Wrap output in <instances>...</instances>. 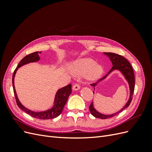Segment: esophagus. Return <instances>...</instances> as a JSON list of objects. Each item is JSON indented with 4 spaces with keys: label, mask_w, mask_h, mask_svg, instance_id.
<instances>
[{
    "label": "esophagus",
    "mask_w": 152,
    "mask_h": 152,
    "mask_svg": "<svg viewBox=\"0 0 152 152\" xmlns=\"http://www.w3.org/2000/svg\"><path fill=\"white\" fill-rule=\"evenodd\" d=\"M80 88V85L79 84H77V83L75 84L72 87V89L73 91H77V90H79Z\"/></svg>",
    "instance_id": "obj_1"
}]
</instances>
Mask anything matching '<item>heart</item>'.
Segmentation results:
<instances>
[{"mask_svg":"<svg viewBox=\"0 0 152 152\" xmlns=\"http://www.w3.org/2000/svg\"><path fill=\"white\" fill-rule=\"evenodd\" d=\"M70 70L73 75H82L86 74L87 79L95 80L98 79L103 74V67L95 64L93 59L90 58H82L73 63Z\"/></svg>","mask_w":152,"mask_h":152,"instance_id":"1","label":"heart"}]
</instances>
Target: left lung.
<instances>
[{"instance_id": "left-lung-1", "label": "left lung", "mask_w": 152, "mask_h": 152, "mask_svg": "<svg viewBox=\"0 0 152 152\" xmlns=\"http://www.w3.org/2000/svg\"><path fill=\"white\" fill-rule=\"evenodd\" d=\"M106 55H107L108 56H109L110 60H111L113 66L112 68L110 69V70L108 72L107 75L104 76L102 79H100L98 81L102 80L104 78L107 77V75L109 73L111 72L112 70H115V69H117V70H119L120 71L122 72V73L124 74V75L125 76V78L126 80L129 82V88H130V97L127 103L126 104V105L120 110V111L117 112V113L112 114V115H103L98 112L93 107V103H91V104L89 106V110L91 113V114L93 115L94 117L96 118H102V119H106L108 118H111L113 117V116H115L118 113H121L122 111L124 109H126L129 106L130 103H131V101L132 99V95L133 93H134V86H135V79H134V71H133L132 67L130 63L127 61V59H126L124 57H123L121 55H119L115 53H104ZM97 82L96 83H92L91 84V86H95ZM94 93V92H93Z\"/></svg>"}]
</instances>
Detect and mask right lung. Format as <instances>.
Here are the masks:
<instances>
[{
  "instance_id": "1",
  "label": "right lung",
  "mask_w": 152,
  "mask_h": 152,
  "mask_svg": "<svg viewBox=\"0 0 152 152\" xmlns=\"http://www.w3.org/2000/svg\"><path fill=\"white\" fill-rule=\"evenodd\" d=\"M40 53H41V52L32 53L31 54L26 55V56H25L21 59L19 64H18V66L15 69V70L14 71V73L12 75V86L14 94H15L16 102L18 107L21 109L23 111H24L26 113L30 115L31 117L39 119H42V120H45V119H52L56 118L61 113L63 108L65 107V105L67 102V99L69 97V96L72 93V85L68 84V86L64 87L63 88L58 91L56 94V97H55L54 105L51 109L42 112H34L24 107L19 102V100H18L15 91V85H14V79H15V73L16 72V70H18V68L23 65H25V64L30 62H35L39 60V54Z\"/></svg>"
}]
</instances>
